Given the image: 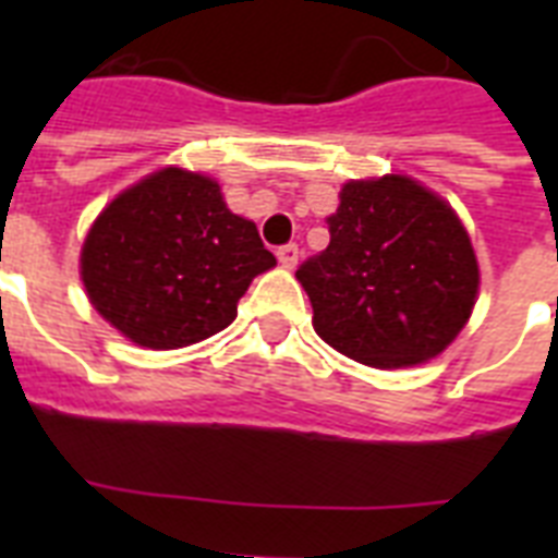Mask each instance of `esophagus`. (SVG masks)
Wrapping results in <instances>:
<instances>
[{"label": "esophagus", "instance_id": "34e87169", "mask_svg": "<svg viewBox=\"0 0 558 558\" xmlns=\"http://www.w3.org/2000/svg\"><path fill=\"white\" fill-rule=\"evenodd\" d=\"M298 257H301V252H298L295 243H287V245H280V248H278L280 266H287V269H295Z\"/></svg>", "mask_w": 558, "mask_h": 558}]
</instances>
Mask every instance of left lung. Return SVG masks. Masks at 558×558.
Returning a JSON list of instances; mask_svg holds the SVG:
<instances>
[{"instance_id":"8db88e82","label":"left lung","mask_w":558,"mask_h":558,"mask_svg":"<svg viewBox=\"0 0 558 558\" xmlns=\"http://www.w3.org/2000/svg\"><path fill=\"white\" fill-rule=\"evenodd\" d=\"M339 199L330 245L295 271L315 332L371 367L440 356L466 327L481 283L458 214L399 173L353 179Z\"/></svg>"}]
</instances>
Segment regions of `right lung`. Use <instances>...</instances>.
<instances>
[{"label": "right lung", "instance_id": "add662e5", "mask_svg": "<svg viewBox=\"0 0 558 558\" xmlns=\"http://www.w3.org/2000/svg\"><path fill=\"white\" fill-rule=\"evenodd\" d=\"M275 266L252 219L210 177L161 168L92 222L81 278L92 306L135 344L177 350L226 330L236 301Z\"/></svg>", "mask_w": 558, "mask_h": 558}]
</instances>
